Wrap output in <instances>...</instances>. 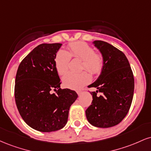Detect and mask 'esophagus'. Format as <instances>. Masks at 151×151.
I'll list each match as a JSON object with an SVG mask.
<instances>
[{"label": "esophagus", "instance_id": "34e87169", "mask_svg": "<svg viewBox=\"0 0 151 151\" xmlns=\"http://www.w3.org/2000/svg\"><path fill=\"white\" fill-rule=\"evenodd\" d=\"M77 94L79 96V95H81V93H82V91H81V90H77Z\"/></svg>", "mask_w": 151, "mask_h": 151}]
</instances>
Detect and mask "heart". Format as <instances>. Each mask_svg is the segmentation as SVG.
Listing matches in <instances>:
<instances>
[{
    "instance_id": "heart-1",
    "label": "heart",
    "mask_w": 151,
    "mask_h": 151,
    "mask_svg": "<svg viewBox=\"0 0 151 151\" xmlns=\"http://www.w3.org/2000/svg\"><path fill=\"white\" fill-rule=\"evenodd\" d=\"M71 57L82 60V70L86 69L92 74L100 73L103 67V58L100 54L95 53L94 50L86 43L74 42L69 45V52L66 50L59 52L55 60L57 71L61 75L68 71ZM62 80L66 87L78 89L89 82L90 76L86 72L78 74L68 73Z\"/></svg>"
}]
</instances>
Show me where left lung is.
<instances>
[{"label": "left lung", "mask_w": 151, "mask_h": 151, "mask_svg": "<svg viewBox=\"0 0 151 151\" xmlns=\"http://www.w3.org/2000/svg\"><path fill=\"white\" fill-rule=\"evenodd\" d=\"M103 58V67L96 81L88 87L92 102L86 110L89 124L98 128H109L119 124L129 112L134 91V78L129 60L122 52L108 42H93ZM98 92L102 94L96 96Z\"/></svg>", "instance_id": "8db88e82"}]
</instances>
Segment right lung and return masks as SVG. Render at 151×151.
I'll list each match as a JSON object with an SVG mask.
<instances>
[{
  "label": "right lung",
  "instance_id": "right-lung-1",
  "mask_svg": "<svg viewBox=\"0 0 151 151\" xmlns=\"http://www.w3.org/2000/svg\"><path fill=\"white\" fill-rule=\"evenodd\" d=\"M62 44H41L19 65L15 99L22 119L30 127L52 132L65 127L69 111L78 97L75 91L60 88L55 58ZM52 89L58 91L52 94Z\"/></svg>",
  "mask_w": 151,
  "mask_h": 151
}]
</instances>
